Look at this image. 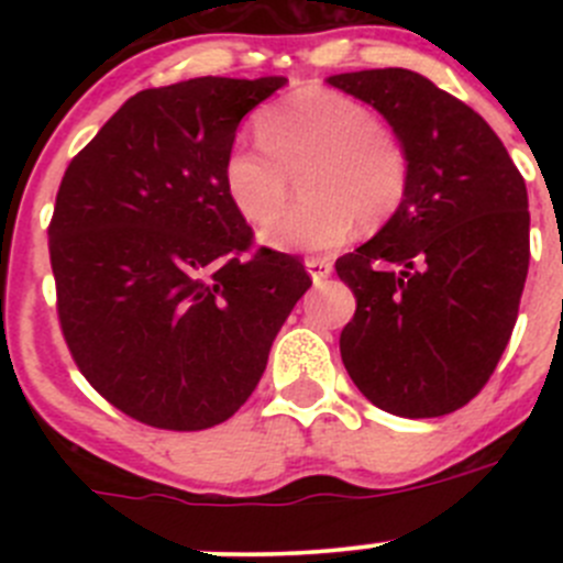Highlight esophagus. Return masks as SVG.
I'll return each mask as SVG.
<instances>
[{"label":"esophagus","instance_id":"esophagus-1","mask_svg":"<svg viewBox=\"0 0 563 563\" xmlns=\"http://www.w3.org/2000/svg\"><path fill=\"white\" fill-rule=\"evenodd\" d=\"M305 266H308L310 277H313V283L327 280L329 275H332V261L329 258H318V255H310V258H305Z\"/></svg>","mask_w":563,"mask_h":563}]
</instances>
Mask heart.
<instances>
[{
	"label": "heart",
	"mask_w": 563,
	"mask_h": 563,
	"mask_svg": "<svg viewBox=\"0 0 563 563\" xmlns=\"http://www.w3.org/2000/svg\"><path fill=\"white\" fill-rule=\"evenodd\" d=\"M261 144L225 152L223 187L250 223L274 218L299 170L306 201L278 216L261 240L283 253H329L343 247L360 223L382 229L411 185V152L395 128L362 100L305 87L266 106L255 119Z\"/></svg>",
	"instance_id": "obj_1"
}]
</instances>
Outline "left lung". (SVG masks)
Here are the masks:
<instances>
[{
    "mask_svg": "<svg viewBox=\"0 0 563 563\" xmlns=\"http://www.w3.org/2000/svg\"><path fill=\"white\" fill-rule=\"evenodd\" d=\"M327 81L384 113L411 152L395 218L334 261L356 297L340 356L373 406L444 417L479 395L512 338L531 255L526 181L490 124L430 78L384 67Z\"/></svg>",
    "mask_w": 563,
    "mask_h": 563,
    "instance_id": "obj_1",
    "label": "left lung"
}]
</instances>
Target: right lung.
<instances>
[{
    "mask_svg": "<svg viewBox=\"0 0 563 563\" xmlns=\"http://www.w3.org/2000/svg\"><path fill=\"white\" fill-rule=\"evenodd\" d=\"M286 78H190L133 95L62 176L48 223L73 362L122 413L207 430L245 406L310 288L297 255L253 247L223 187L242 117Z\"/></svg>",
    "mask_w": 563,
    "mask_h": 563,
    "instance_id": "1",
    "label": "right lung"
}]
</instances>
